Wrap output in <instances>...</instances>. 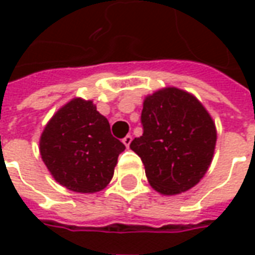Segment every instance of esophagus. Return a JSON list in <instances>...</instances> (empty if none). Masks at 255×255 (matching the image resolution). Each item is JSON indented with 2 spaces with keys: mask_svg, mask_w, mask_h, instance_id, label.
Listing matches in <instances>:
<instances>
[{
  "mask_svg": "<svg viewBox=\"0 0 255 255\" xmlns=\"http://www.w3.org/2000/svg\"><path fill=\"white\" fill-rule=\"evenodd\" d=\"M131 140H132V138H131V135H127L126 138L123 139V143L126 144L127 147H129V144H131Z\"/></svg>",
  "mask_w": 255,
  "mask_h": 255,
  "instance_id": "obj_1",
  "label": "esophagus"
}]
</instances>
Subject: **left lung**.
<instances>
[{"label":"left lung","mask_w":255,"mask_h":255,"mask_svg":"<svg viewBox=\"0 0 255 255\" xmlns=\"http://www.w3.org/2000/svg\"><path fill=\"white\" fill-rule=\"evenodd\" d=\"M140 120L143 135L129 147L143 162L150 186L162 195L197 186L217 140L213 119L197 97L177 87L157 90L144 98Z\"/></svg>","instance_id":"8db88e82"}]
</instances>
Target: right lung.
I'll return each mask as SVG.
<instances>
[{
	"instance_id": "add662e5",
	"label": "right lung",
	"mask_w": 255,
	"mask_h": 255,
	"mask_svg": "<svg viewBox=\"0 0 255 255\" xmlns=\"http://www.w3.org/2000/svg\"><path fill=\"white\" fill-rule=\"evenodd\" d=\"M124 149L112 136L108 119L93 101L83 98H73L61 106L39 139L42 161L54 180L82 194L98 192L109 184Z\"/></svg>"
}]
</instances>
